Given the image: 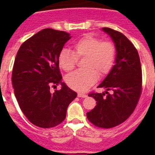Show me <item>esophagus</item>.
Here are the masks:
<instances>
[{
    "label": "esophagus",
    "mask_w": 155,
    "mask_h": 155,
    "mask_svg": "<svg viewBox=\"0 0 155 155\" xmlns=\"http://www.w3.org/2000/svg\"><path fill=\"white\" fill-rule=\"evenodd\" d=\"M87 95L85 94H82V93H79L78 94V97H87Z\"/></svg>",
    "instance_id": "esophagus-1"
}]
</instances>
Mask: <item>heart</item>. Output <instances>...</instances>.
I'll return each mask as SVG.
<instances>
[{
  "instance_id": "heart-1",
  "label": "heart",
  "mask_w": 155,
  "mask_h": 155,
  "mask_svg": "<svg viewBox=\"0 0 155 155\" xmlns=\"http://www.w3.org/2000/svg\"><path fill=\"white\" fill-rule=\"evenodd\" d=\"M73 51L63 48L58 58L59 66L70 72L76 67L78 58H85L82 66L85 69L70 73L66 78L71 88L85 91L96 82L97 76H106L113 67L115 47L110 41H101L91 34H85L73 43Z\"/></svg>"
}]
</instances>
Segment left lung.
I'll return each mask as SVG.
<instances>
[{
    "label": "left lung",
    "mask_w": 155,
    "mask_h": 155,
    "mask_svg": "<svg viewBox=\"0 0 155 155\" xmlns=\"http://www.w3.org/2000/svg\"><path fill=\"white\" fill-rule=\"evenodd\" d=\"M103 30L115 44V64L98 86L107 89V95L97 92L88 94L94 98L97 105L87 112V118L94 125L109 129L125 121L134 112L141 96L143 82L140 56L134 44L119 31L109 28Z\"/></svg>",
    "instance_id": "obj_1"
}]
</instances>
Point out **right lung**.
<instances>
[{
	"mask_svg": "<svg viewBox=\"0 0 155 155\" xmlns=\"http://www.w3.org/2000/svg\"><path fill=\"white\" fill-rule=\"evenodd\" d=\"M70 37L64 31L45 28L25 40L15 56L12 73L14 94L26 118L39 127L61 124L69 104L77 97L62 82L58 61ZM60 84L62 88L51 93V87Z\"/></svg>",
	"mask_w": 155,
	"mask_h": 155,
	"instance_id": "obj_1",
	"label": "right lung"
}]
</instances>
